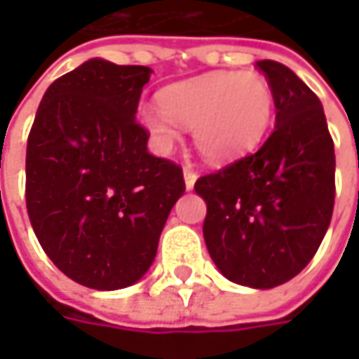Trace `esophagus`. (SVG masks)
I'll use <instances>...</instances> for the list:
<instances>
[{
    "mask_svg": "<svg viewBox=\"0 0 359 359\" xmlns=\"http://www.w3.org/2000/svg\"><path fill=\"white\" fill-rule=\"evenodd\" d=\"M196 180H198L196 172H191V170H186V172H184V182H186V189H194V186H196Z\"/></svg>",
    "mask_w": 359,
    "mask_h": 359,
    "instance_id": "1",
    "label": "esophagus"
}]
</instances>
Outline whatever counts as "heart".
<instances>
[{"label": "heart", "mask_w": 359, "mask_h": 359, "mask_svg": "<svg viewBox=\"0 0 359 359\" xmlns=\"http://www.w3.org/2000/svg\"><path fill=\"white\" fill-rule=\"evenodd\" d=\"M158 104L137 107V123L158 154H170L182 128L212 163L248 156L266 140L276 118V93L257 72H212L161 88Z\"/></svg>", "instance_id": "obj_1"}]
</instances>
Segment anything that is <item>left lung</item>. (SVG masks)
Here are the masks:
<instances>
[{"label":"left lung","mask_w":359,"mask_h":359,"mask_svg":"<svg viewBox=\"0 0 359 359\" xmlns=\"http://www.w3.org/2000/svg\"><path fill=\"white\" fill-rule=\"evenodd\" d=\"M257 67L276 93V126L264 145L196 182L208 214L203 240L229 282L271 290L316 255L334 212L336 156L318 95L273 60Z\"/></svg>","instance_id":"1"}]
</instances>
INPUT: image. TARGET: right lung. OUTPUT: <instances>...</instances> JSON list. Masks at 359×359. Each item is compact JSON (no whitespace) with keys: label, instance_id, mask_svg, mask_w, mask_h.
Segmentation results:
<instances>
[{"label":"right lung","instance_id":"add662e5","mask_svg":"<svg viewBox=\"0 0 359 359\" xmlns=\"http://www.w3.org/2000/svg\"><path fill=\"white\" fill-rule=\"evenodd\" d=\"M151 69L93 57L55 79L27 140L25 201L37 240L67 278L111 292L140 282L186 191L182 168L147 151L135 123Z\"/></svg>","mask_w":359,"mask_h":359}]
</instances>
